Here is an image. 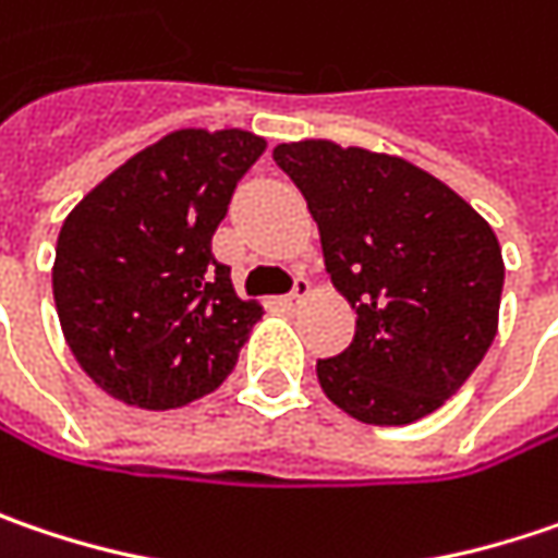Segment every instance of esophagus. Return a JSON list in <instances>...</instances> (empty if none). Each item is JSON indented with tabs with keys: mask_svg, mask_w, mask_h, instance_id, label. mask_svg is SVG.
<instances>
[{
	"mask_svg": "<svg viewBox=\"0 0 558 558\" xmlns=\"http://www.w3.org/2000/svg\"><path fill=\"white\" fill-rule=\"evenodd\" d=\"M307 294H311V282H307L304 276H294L292 292L282 298V304H286V307H292V311H294V307H298V304H301V301H304Z\"/></svg>",
	"mask_w": 558,
	"mask_h": 558,
	"instance_id": "obj_1",
	"label": "esophagus"
}]
</instances>
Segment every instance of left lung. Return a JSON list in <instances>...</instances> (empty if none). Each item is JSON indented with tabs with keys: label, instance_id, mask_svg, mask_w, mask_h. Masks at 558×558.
<instances>
[{
	"label": "left lung",
	"instance_id": "obj_1",
	"mask_svg": "<svg viewBox=\"0 0 558 558\" xmlns=\"http://www.w3.org/2000/svg\"><path fill=\"white\" fill-rule=\"evenodd\" d=\"M272 159L304 194L326 272L357 314L349 349L317 361L323 392L364 424L421 421L493 345L506 266L489 222L402 156L298 141Z\"/></svg>",
	"mask_w": 558,
	"mask_h": 558
}]
</instances>
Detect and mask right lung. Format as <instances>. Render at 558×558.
Returning a JSON list of instances; mask_svg holds the SVG:
<instances>
[{"mask_svg":"<svg viewBox=\"0 0 558 558\" xmlns=\"http://www.w3.org/2000/svg\"><path fill=\"white\" fill-rule=\"evenodd\" d=\"M264 137L182 128L134 154L62 222L52 298L71 354L102 392L182 408L232 374L264 317L209 251Z\"/></svg>","mask_w":558,"mask_h":558,"instance_id":"add662e5","label":"right lung"}]
</instances>
